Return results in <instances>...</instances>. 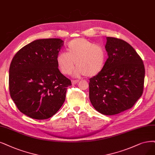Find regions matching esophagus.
Listing matches in <instances>:
<instances>
[{"label": "esophagus", "instance_id": "obj_1", "mask_svg": "<svg viewBox=\"0 0 155 155\" xmlns=\"http://www.w3.org/2000/svg\"><path fill=\"white\" fill-rule=\"evenodd\" d=\"M71 82H72L73 84H76L79 82V81H78V80H72Z\"/></svg>", "mask_w": 155, "mask_h": 155}]
</instances>
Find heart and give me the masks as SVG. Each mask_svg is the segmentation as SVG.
<instances>
[{
  "instance_id": "obj_1",
  "label": "heart",
  "mask_w": 155,
  "mask_h": 155,
  "mask_svg": "<svg viewBox=\"0 0 155 155\" xmlns=\"http://www.w3.org/2000/svg\"><path fill=\"white\" fill-rule=\"evenodd\" d=\"M66 52H60L56 57V62L61 72L70 74L75 65L74 75L79 77L85 74L93 77L104 68L107 54L104 47L96 45L84 38H76L69 42Z\"/></svg>"
}]
</instances>
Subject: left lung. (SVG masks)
<instances>
[{"instance_id":"obj_1","label":"left lung","mask_w":155,"mask_h":155,"mask_svg":"<svg viewBox=\"0 0 155 155\" xmlns=\"http://www.w3.org/2000/svg\"><path fill=\"white\" fill-rule=\"evenodd\" d=\"M108 59L89 80V99L100 113L112 116L132 107L143 93L145 68L135 49L124 40L107 37Z\"/></svg>"}]
</instances>
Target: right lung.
<instances>
[{"mask_svg": "<svg viewBox=\"0 0 155 155\" xmlns=\"http://www.w3.org/2000/svg\"><path fill=\"white\" fill-rule=\"evenodd\" d=\"M63 44L58 38L35 40L21 48L11 62V97L18 110L32 119L53 116L64 104L67 87L71 85L56 62Z\"/></svg>", "mask_w": 155, "mask_h": 155, "instance_id": "obj_1", "label": "right lung"}]
</instances>
